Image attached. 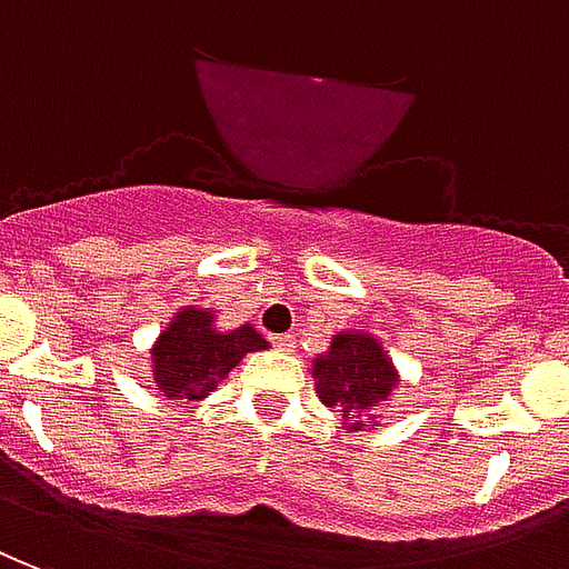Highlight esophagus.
Here are the masks:
<instances>
[{
    "instance_id": "esophagus-1",
    "label": "esophagus",
    "mask_w": 569,
    "mask_h": 569,
    "mask_svg": "<svg viewBox=\"0 0 569 569\" xmlns=\"http://www.w3.org/2000/svg\"><path fill=\"white\" fill-rule=\"evenodd\" d=\"M269 339H272V346L281 348V351H293V336L276 333V336H269Z\"/></svg>"
}]
</instances>
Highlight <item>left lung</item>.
Instances as JSON below:
<instances>
[{
    "label": "left lung",
    "instance_id": "1",
    "mask_svg": "<svg viewBox=\"0 0 569 569\" xmlns=\"http://www.w3.org/2000/svg\"><path fill=\"white\" fill-rule=\"evenodd\" d=\"M397 385L391 360L367 333H339L325 358L315 360V388L321 403L342 416L355 430L370 421L376 406Z\"/></svg>",
    "mask_w": 569,
    "mask_h": 569
}]
</instances>
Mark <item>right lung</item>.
Listing matches in <instances>:
<instances>
[{"mask_svg":"<svg viewBox=\"0 0 569 569\" xmlns=\"http://www.w3.org/2000/svg\"><path fill=\"white\" fill-rule=\"evenodd\" d=\"M267 348L251 325L218 333L211 312L184 309L153 346V381L169 400H202L248 351Z\"/></svg>","mask_w":569,"mask_h":569,"instance_id":"1","label":"right lung"}]
</instances>
